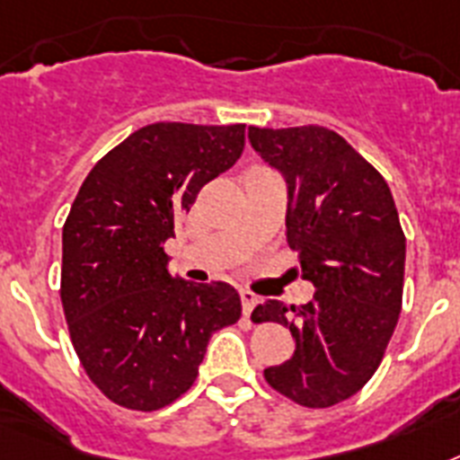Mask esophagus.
Masks as SVG:
<instances>
[{
  "mask_svg": "<svg viewBox=\"0 0 460 460\" xmlns=\"http://www.w3.org/2000/svg\"><path fill=\"white\" fill-rule=\"evenodd\" d=\"M239 298H242V310H244V314L252 313L253 307H256V303H258V296L253 294V291H249V289L239 291Z\"/></svg>",
  "mask_w": 460,
  "mask_h": 460,
  "instance_id": "esophagus-1",
  "label": "esophagus"
}]
</instances>
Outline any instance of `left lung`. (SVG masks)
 I'll use <instances>...</instances> for the list:
<instances>
[{
  "label": "left lung",
  "mask_w": 460,
  "mask_h": 460,
  "mask_svg": "<svg viewBox=\"0 0 460 460\" xmlns=\"http://www.w3.org/2000/svg\"><path fill=\"white\" fill-rule=\"evenodd\" d=\"M253 150L282 171L287 242L298 252L313 301H265L253 322H279L296 341L291 359L263 371L307 409L348 400L378 369L400 320L407 239L385 178L332 128L249 127Z\"/></svg>",
  "instance_id": "left-lung-1"
}]
</instances>
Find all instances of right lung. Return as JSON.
Wrapping results in <instances>:
<instances>
[{
	"label": "right lung",
	"mask_w": 460,
	"mask_h": 460,
	"mask_svg": "<svg viewBox=\"0 0 460 460\" xmlns=\"http://www.w3.org/2000/svg\"><path fill=\"white\" fill-rule=\"evenodd\" d=\"M242 150L244 124H147L98 159L72 202L60 301L86 376L119 407L176 402L195 383L211 333L242 314L230 284L176 279L164 253L181 214Z\"/></svg>",
	"instance_id": "right-lung-1"
}]
</instances>
